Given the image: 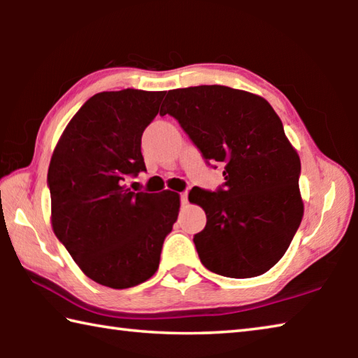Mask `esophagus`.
I'll list each match as a JSON object with an SVG mask.
<instances>
[{
	"label": "esophagus",
	"instance_id": "34e87169",
	"mask_svg": "<svg viewBox=\"0 0 358 358\" xmlns=\"http://www.w3.org/2000/svg\"><path fill=\"white\" fill-rule=\"evenodd\" d=\"M180 199H181V203L186 205L187 203V192H180Z\"/></svg>",
	"mask_w": 358,
	"mask_h": 358
}]
</instances>
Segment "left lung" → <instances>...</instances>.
<instances>
[{
  "instance_id": "8db88e82",
  "label": "left lung",
  "mask_w": 358,
  "mask_h": 358,
  "mask_svg": "<svg viewBox=\"0 0 358 358\" xmlns=\"http://www.w3.org/2000/svg\"><path fill=\"white\" fill-rule=\"evenodd\" d=\"M178 121L208 164L224 166L216 191L192 187L207 226L194 235L201 262L227 278L278 264L303 217L300 157L280 117L257 94L222 85L171 90L159 115Z\"/></svg>"
}]
</instances>
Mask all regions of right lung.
Returning a JSON list of instances; mask_svg holds the SVG:
<instances>
[{"instance_id":"add662e5","label":"right lung","mask_w":358,"mask_h":358,"mask_svg":"<svg viewBox=\"0 0 358 358\" xmlns=\"http://www.w3.org/2000/svg\"><path fill=\"white\" fill-rule=\"evenodd\" d=\"M162 98L164 92L132 88L94 94L53 150L47 175L53 232L102 286L128 289L150 280L177 221V192H134L126 185L147 172L142 134Z\"/></svg>"}]
</instances>
